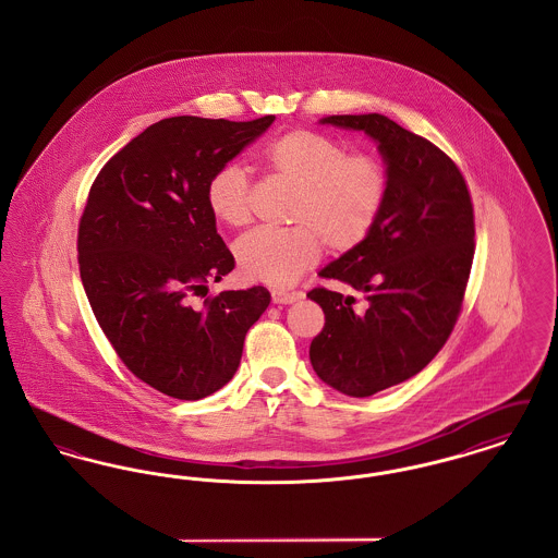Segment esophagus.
Returning a JSON list of instances; mask_svg holds the SVG:
<instances>
[{"label":"esophagus","instance_id":"1","mask_svg":"<svg viewBox=\"0 0 558 558\" xmlns=\"http://www.w3.org/2000/svg\"><path fill=\"white\" fill-rule=\"evenodd\" d=\"M271 301L278 303V305H291L294 301H299V292L274 291L271 292Z\"/></svg>","mask_w":558,"mask_h":558}]
</instances>
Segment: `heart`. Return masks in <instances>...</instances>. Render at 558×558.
Listing matches in <instances>:
<instances>
[{"label":"heart","mask_w":558,"mask_h":558,"mask_svg":"<svg viewBox=\"0 0 558 558\" xmlns=\"http://www.w3.org/2000/svg\"><path fill=\"white\" fill-rule=\"evenodd\" d=\"M267 169L294 187L289 230L259 228L236 242L240 274L276 289L292 287L316 266L328 246L349 253L362 246L378 223L389 180L371 155H347L328 135L292 130L262 148ZM248 173L236 162L213 171L205 198L213 217L226 226L248 221Z\"/></svg>","instance_id":"1"}]
</instances>
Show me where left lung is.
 <instances>
[{
  "label": "left lung",
  "mask_w": 558,
  "mask_h": 558,
  "mask_svg": "<svg viewBox=\"0 0 558 558\" xmlns=\"http://www.w3.org/2000/svg\"><path fill=\"white\" fill-rule=\"evenodd\" d=\"M376 142L389 192L368 240L319 269L366 296L307 292L324 312L310 347L319 378L349 398H371L425 368L450 337L475 253V219L460 169L437 146L385 114L319 119Z\"/></svg>",
  "instance_id": "8db88e82"
}]
</instances>
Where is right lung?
Here are the masks:
<instances>
[{
    "label": "right lung",
    "mask_w": 558,
    "mask_h": 558,
    "mask_svg": "<svg viewBox=\"0 0 558 558\" xmlns=\"http://www.w3.org/2000/svg\"><path fill=\"white\" fill-rule=\"evenodd\" d=\"M171 117L108 160L81 215V282L94 316L130 371L169 398H207L239 371L248 328L271 296L264 287L190 294L219 282L234 257L205 190L274 123Z\"/></svg>",
    "instance_id": "obj_1"
}]
</instances>
